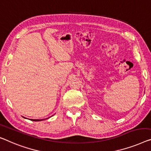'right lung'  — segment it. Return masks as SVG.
I'll list each match as a JSON object with an SVG mask.
<instances>
[{"label":"right lung","instance_id":"1","mask_svg":"<svg viewBox=\"0 0 151 151\" xmlns=\"http://www.w3.org/2000/svg\"><path fill=\"white\" fill-rule=\"evenodd\" d=\"M42 120H40V119H31V121H42Z\"/></svg>","mask_w":151,"mask_h":151}]
</instances>
